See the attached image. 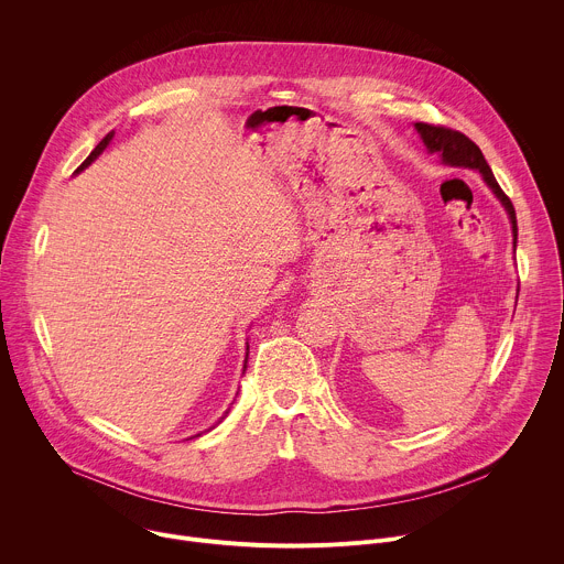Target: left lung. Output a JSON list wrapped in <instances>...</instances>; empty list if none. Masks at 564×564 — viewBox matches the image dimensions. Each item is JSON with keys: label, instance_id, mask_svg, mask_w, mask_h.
I'll return each instance as SVG.
<instances>
[{"label": "left lung", "instance_id": "1", "mask_svg": "<svg viewBox=\"0 0 564 564\" xmlns=\"http://www.w3.org/2000/svg\"><path fill=\"white\" fill-rule=\"evenodd\" d=\"M416 130L421 132L425 145L430 152H438L443 156L445 163L449 165H465V167H476L482 178L487 181V185L494 191V195L502 202L505 210L509 213V219H511V228H513V243L518 239V226H516V210H513V204L511 199L502 193V187L498 185L489 163L485 161L480 148L467 137L463 134L460 130H454V128H447V126H434V123H425V121H419L416 123Z\"/></svg>", "mask_w": 564, "mask_h": 564}]
</instances>
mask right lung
Wrapping results in <instances>:
<instances>
[{
  "mask_svg": "<svg viewBox=\"0 0 564 564\" xmlns=\"http://www.w3.org/2000/svg\"><path fill=\"white\" fill-rule=\"evenodd\" d=\"M112 134H115V132H108V134H106V137H104V139H101V141H99V143H97V145H95V150H93V152H90V154H88V156H86V161H84V163H82V165H79V167H77V172H79V170H84V167H86V165H90V163H93V161H95V159H97V156H99V154H101V152H104V148H106V145H108V143H110V139H112ZM246 362H248V354H246Z\"/></svg>",
  "mask_w": 564,
  "mask_h": 564,
  "instance_id": "add662e5",
  "label": "right lung"
}]
</instances>
